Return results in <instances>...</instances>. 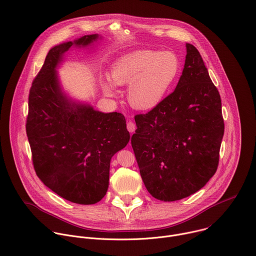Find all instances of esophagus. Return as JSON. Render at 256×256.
Wrapping results in <instances>:
<instances>
[{
	"instance_id": "esophagus-1",
	"label": "esophagus",
	"mask_w": 256,
	"mask_h": 256,
	"mask_svg": "<svg viewBox=\"0 0 256 256\" xmlns=\"http://www.w3.org/2000/svg\"><path fill=\"white\" fill-rule=\"evenodd\" d=\"M127 129H128V131H129L130 133H133V132L135 131V129H136V125H135L132 121H129V122L127 123Z\"/></svg>"
}]
</instances>
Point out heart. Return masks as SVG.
<instances>
[{
  "mask_svg": "<svg viewBox=\"0 0 256 256\" xmlns=\"http://www.w3.org/2000/svg\"><path fill=\"white\" fill-rule=\"evenodd\" d=\"M180 68V60L172 51H133L113 64L111 80L104 78L102 88L107 96H115V84L129 83L127 96L130 105L138 110H150L164 100Z\"/></svg>",
  "mask_w": 256,
  "mask_h": 256,
  "instance_id": "1",
  "label": "heart"
}]
</instances>
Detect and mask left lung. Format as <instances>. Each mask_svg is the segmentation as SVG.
I'll use <instances>...</instances> for the list:
<instances>
[{
	"label": "left lung",
	"mask_w": 256,
	"mask_h": 256,
	"mask_svg": "<svg viewBox=\"0 0 256 256\" xmlns=\"http://www.w3.org/2000/svg\"><path fill=\"white\" fill-rule=\"evenodd\" d=\"M186 47L176 90L147 114L135 116L131 138L147 190L164 202L186 198L209 182L224 135L220 94L198 49Z\"/></svg>",
	"instance_id": "left-lung-1"
}]
</instances>
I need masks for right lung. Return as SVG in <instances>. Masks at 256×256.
Segmentation results:
<instances>
[{"instance_id": "right-lung-1", "label": "right lung", "mask_w": 256, "mask_h": 256, "mask_svg": "<svg viewBox=\"0 0 256 256\" xmlns=\"http://www.w3.org/2000/svg\"><path fill=\"white\" fill-rule=\"evenodd\" d=\"M100 38L84 35L51 48L29 92L26 132L36 174L51 190L80 205L105 196L111 158L130 139L121 113H103L74 100L58 76L72 47H88Z\"/></svg>"}]
</instances>
